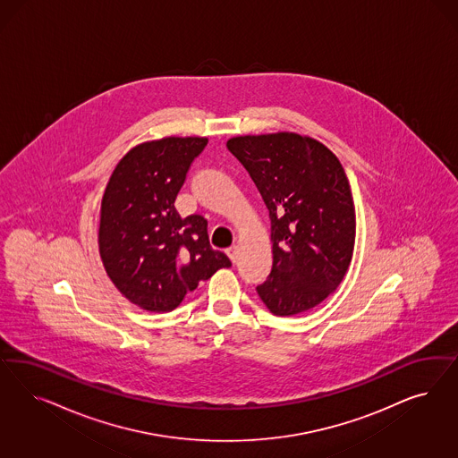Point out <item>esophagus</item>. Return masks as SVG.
Listing matches in <instances>:
<instances>
[{"label": "esophagus", "mask_w": 458, "mask_h": 458, "mask_svg": "<svg viewBox=\"0 0 458 458\" xmlns=\"http://www.w3.org/2000/svg\"><path fill=\"white\" fill-rule=\"evenodd\" d=\"M227 254H229V258H231V261L236 263L237 258H239V248H237V246H231V248L227 250Z\"/></svg>", "instance_id": "1"}]
</instances>
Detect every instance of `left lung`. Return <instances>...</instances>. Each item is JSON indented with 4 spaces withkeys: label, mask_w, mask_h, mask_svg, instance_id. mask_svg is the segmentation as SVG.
<instances>
[{
    "label": "left lung",
    "mask_w": 458,
    "mask_h": 458,
    "mask_svg": "<svg viewBox=\"0 0 458 458\" xmlns=\"http://www.w3.org/2000/svg\"><path fill=\"white\" fill-rule=\"evenodd\" d=\"M227 148L269 210L273 267L258 295L278 317L310 310L352 261L355 207L344 166L324 143L290 131L234 136Z\"/></svg>",
    "instance_id": "left-lung-1"
}]
</instances>
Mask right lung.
Listing matches in <instances>:
<instances>
[{
  "label": "right lung",
  "instance_id": "obj_1",
  "mask_svg": "<svg viewBox=\"0 0 458 458\" xmlns=\"http://www.w3.org/2000/svg\"><path fill=\"white\" fill-rule=\"evenodd\" d=\"M204 136H166L131 148L104 189L99 254L109 280L133 305L153 313L177 309L199 281L229 267L212 250L207 221L180 217L175 199Z\"/></svg>",
  "mask_w": 458,
  "mask_h": 458
}]
</instances>
